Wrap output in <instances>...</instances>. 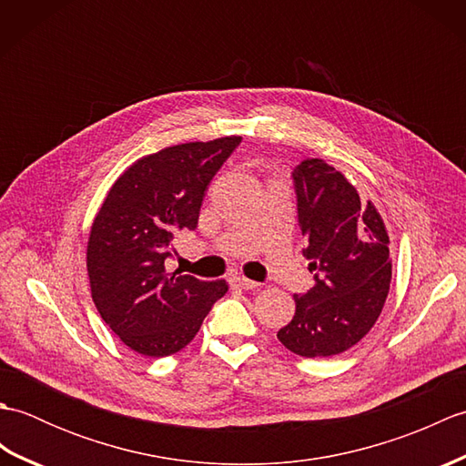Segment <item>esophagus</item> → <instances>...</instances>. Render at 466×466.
Listing matches in <instances>:
<instances>
[{
  "instance_id": "1",
  "label": "esophagus",
  "mask_w": 466,
  "mask_h": 466,
  "mask_svg": "<svg viewBox=\"0 0 466 466\" xmlns=\"http://www.w3.org/2000/svg\"><path fill=\"white\" fill-rule=\"evenodd\" d=\"M232 284L240 290H252V289H256V286H258V282H254L250 279H244V276H234Z\"/></svg>"
}]
</instances>
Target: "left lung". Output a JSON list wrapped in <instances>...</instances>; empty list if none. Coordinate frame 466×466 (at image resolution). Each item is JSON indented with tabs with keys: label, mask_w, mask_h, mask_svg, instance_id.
Listing matches in <instances>:
<instances>
[{
	"label": "left lung",
	"mask_w": 466,
	"mask_h": 466,
	"mask_svg": "<svg viewBox=\"0 0 466 466\" xmlns=\"http://www.w3.org/2000/svg\"><path fill=\"white\" fill-rule=\"evenodd\" d=\"M290 177L314 286L294 296L292 320L276 336L294 354L324 359L349 350L380 316L390 286L389 234L376 208L324 160L306 157Z\"/></svg>",
	"instance_id": "left-lung-1"
}]
</instances>
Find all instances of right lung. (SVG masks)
Listing matches in <instances>:
<instances>
[{
	"label": "right lung",
	"instance_id": "add662e5",
	"mask_svg": "<svg viewBox=\"0 0 466 466\" xmlns=\"http://www.w3.org/2000/svg\"><path fill=\"white\" fill-rule=\"evenodd\" d=\"M240 136L166 147L117 177L87 242L92 299L126 346L152 359L190 342L226 294L224 280L167 272L177 232L196 230L212 177L240 146Z\"/></svg>",
	"mask_w": 466,
	"mask_h": 466
}]
</instances>
